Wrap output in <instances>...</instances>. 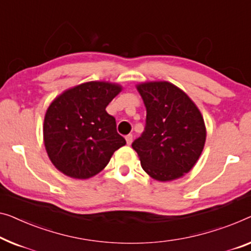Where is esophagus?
<instances>
[{"label":"esophagus","instance_id":"esophagus-1","mask_svg":"<svg viewBox=\"0 0 251 251\" xmlns=\"http://www.w3.org/2000/svg\"><path fill=\"white\" fill-rule=\"evenodd\" d=\"M125 140H126L127 144H128V145L132 144V142H133V135H132V134H128V135H126L125 136Z\"/></svg>","mask_w":251,"mask_h":251}]
</instances>
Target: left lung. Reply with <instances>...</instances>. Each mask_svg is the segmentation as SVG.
Here are the masks:
<instances>
[{"label": "left lung", "mask_w": 251, "mask_h": 251, "mask_svg": "<svg viewBox=\"0 0 251 251\" xmlns=\"http://www.w3.org/2000/svg\"><path fill=\"white\" fill-rule=\"evenodd\" d=\"M147 108L144 132L132 143L150 177L171 181L189 173L206 140L201 111L182 90L167 81L136 85Z\"/></svg>", "instance_id": "8db88e82"}]
</instances>
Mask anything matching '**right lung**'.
Wrapping results in <instances>:
<instances>
[{"label": "right lung", "mask_w": 251, "mask_h": 251, "mask_svg": "<svg viewBox=\"0 0 251 251\" xmlns=\"http://www.w3.org/2000/svg\"><path fill=\"white\" fill-rule=\"evenodd\" d=\"M122 87L85 82L53 100L44 119V143L51 163L71 178L88 179L104 169L114 152L126 144L106 107Z\"/></svg>", "instance_id": "add662e5"}]
</instances>
